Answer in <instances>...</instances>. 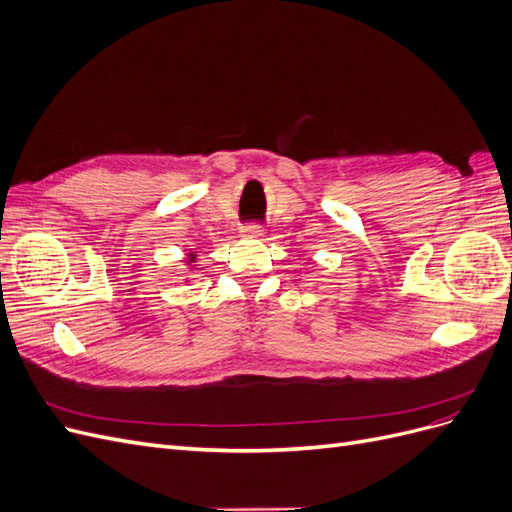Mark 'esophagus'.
Segmentation results:
<instances>
[{
    "mask_svg": "<svg viewBox=\"0 0 512 512\" xmlns=\"http://www.w3.org/2000/svg\"><path fill=\"white\" fill-rule=\"evenodd\" d=\"M241 232L245 237H262V235H265V226L258 224V222H252V224L241 226Z\"/></svg>",
    "mask_w": 512,
    "mask_h": 512,
    "instance_id": "1",
    "label": "esophagus"
}]
</instances>
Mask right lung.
I'll return each instance as SVG.
<instances>
[{
    "instance_id": "add662e5",
    "label": "right lung",
    "mask_w": 512,
    "mask_h": 512,
    "mask_svg": "<svg viewBox=\"0 0 512 512\" xmlns=\"http://www.w3.org/2000/svg\"><path fill=\"white\" fill-rule=\"evenodd\" d=\"M194 258H196V256H194V254H192V256H190V262H194Z\"/></svg>"
}]
</instances>
